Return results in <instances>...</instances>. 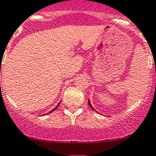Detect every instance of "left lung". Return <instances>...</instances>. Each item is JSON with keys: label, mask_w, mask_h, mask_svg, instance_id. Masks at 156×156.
<instances>
[{"label": "left lung", "mask_w": 156, "mask_h": 156, "mask_svg": "<svg viewBox=\"0 0 156 156\" xmlns=\"http://www.w3.org/2000/svg\"><path fill=\"white\" fill-rule=\"evenodd\" d=\"M88 105H89V106H90V107L91 108H92V109H94V111H95V112H97V111H96L95 109H94V107H93V106H92V105H91V103H90V101L89 100H88Z\"/></svg>", "instance_id": "1"}]
</instances>
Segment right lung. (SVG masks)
Listing matches in <instances>:
<instances>
[{
  "label": "right lung",
  "mask_w": 156,
  "mask_h": 156,
  "mask_svg": "<svg viewBox=\"0 0 156 156\" xmlns=\"http://www.w3.org/2000/svg\"><path fill=\"white\" fill-rule=\"evenodd\" d=\"M59 104H60V102H59V104H58V105H57V106H56V107H55L54 108H53V109H52V110H51V111H50V112L47 113V114H50V113H51V112H52L55 111V110H56V108H58V106H59Z\"/></svg>",
  "instance_id": "obj_1"
}]
</instances>
